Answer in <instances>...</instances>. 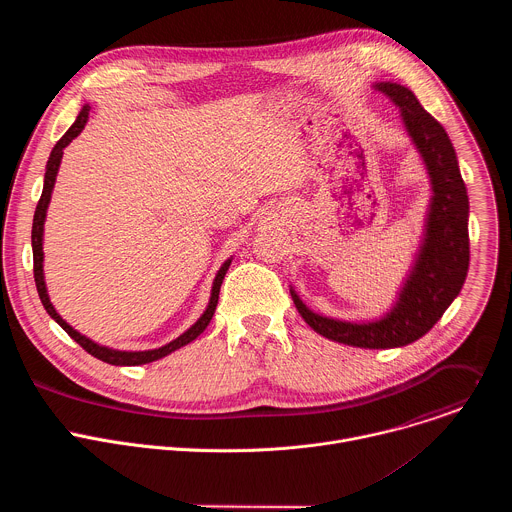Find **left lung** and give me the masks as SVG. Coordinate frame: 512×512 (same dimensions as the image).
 Instances as JSON below:
<instances>
[{"label": "left lung", "instance_id": "left-lung-1", "mask_svg": "<svg viewBox=\"0 0 512 512\" xmlns=\"http://www.w3.org/2000/svg\"><path fill=\"white\" fill-rule=\"evenodd\" d=\"M375 87L401 107L405 127L431 178L433 196L427 212L425 239L413 271L401 289L395 308L385 318L367 324L340 322L314 314L294 289L289 291L306 324L324 338L358 348H397L427 334L460 294L470 263V204L446 129L421 107L407 87L397 83H377Z\"/></svg>", "mask_w": 512, "mask_h": 512}]
</instances>
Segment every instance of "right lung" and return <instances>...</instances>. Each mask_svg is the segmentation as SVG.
<instances>
[{"instance_id":"add662e5","label":"right lung","mask_w":512,"mask_h":512,"mask_svg":"<svg viewBox=\"0 0 512 512\" xmlns=\"http://www.w3.org/2000/svg\"><path fill=\"white\" fill-rule=\"evenodd\" d=\"M89 111L91 107L85 105L77 117V121L70 125V129L56 141V145L52 148V154L48 158V164H46V174H44V188H42V196L38 200V206H36V212H34V225H32V253H34V281H36V289H38V296H40V302L42 306L46 308V312L50 314V318H54L62 330L75 340L77 344H81L91 356L103 360V362H109V364H115V367H135V364H145V362H154L158 358H164L166 354L178 350L180 346H186L188 342H192L194 338H198L204 328L210 324L212 316H214V310H216V304H218V291H221V283L225 279V273L231 265V259L225 261V265L218 269L216 277H214V283H212V294H210V302H208V308L204 310V314L198 318V322L188 328L182 336H178L176 340H172L170 344L162 346V348H154V350H141V352H125V350H113V348H107V346H99L97 342L89 340L87 336L79 334L75 328L68 326L54 310V306L50 304V298L46 294V283H44V271H42V261H44V251H42V233H44V218H46V208H48V202H50V194H52V188H54V182H56V174H58V166H60V160H62V150L66 148V145L75 139L83 129H85V123L89 119Z\"/></svg>"}]
</instances>
